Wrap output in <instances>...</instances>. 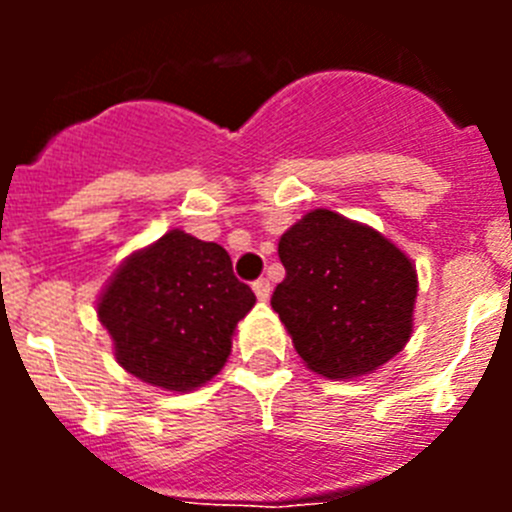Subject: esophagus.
Masks as SVG:
<instances>
[{
    "mask_svg": "<svg viewBox=\"0 0 512 512\" xmlns=\"http://www.w3.org/2000/svg\"><path fill=\"white\" fill-rule=\"evenodd\" d=\"M253 292H256V297H259L261 302H266L271 295V284L266 282V279H256V282H253Z\"/></svg>",
    "mask_w": 512,
    "mask_h": 512,
    "instance_id": "obj_1",
    "label": "esophagus"
}]
</instances>
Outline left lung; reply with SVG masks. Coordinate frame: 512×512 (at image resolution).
Here are the masks:
<instances>
[{"label":"left lung","instance_id":"8db88e82","mask_svg":"<svg viewBox=\"0 0 512 512\" xmlns=\"http://www.w3.org/2000/svg\"><path fill=\"white\" fill-rule=\"evenodd\" d=\"M284 277L271 307L297 354L328 379L372 374L413 333V261L374 228L312 210L279 238Z\"/></svg>","mask_w":512,"mask_h":512}]
</instances>
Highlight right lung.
<instances>
[{
  "label": "right lung",
  "instance_id": "right-lung-1",
  "mask_svg": "<svg viewBox=\"0 0 512 512\" xmlns=\"http://www.w3.org/2000/svg\"><path fill=\"white\" fill-rule=\"evenodd\" d=\"M253 305L223 246L169 230L115 271L97 315L125 372L187 392L223 369L235 325Z\"/></svg>",
  "mask_w": 512,
  "mask_h": 512
}]
</instances>
